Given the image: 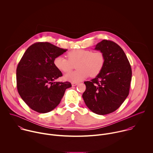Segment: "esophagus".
I'll list each match as a JSON object with an SVG mask.
<instances>
[{
  "instance_id": "obj_1",
  "label": "esophagus",
  "mask_w": 153,
  "mask_h": 153,
  "mask_svg": "<svg viewBox=\"0 0 153 153\" xmlns=\"http://www.w3.org/2000/svg\"><path fill=\"white\" fill-rule=\"evenodd\" d=\"M71 85H72V86H76V85H78V83H71Z\"/></svg>"
}]
</instances>
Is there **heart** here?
Masks as SVG:
<instances>
[{
	"mask_svg": "<svg viewBox=\"0 0 153 153\" xmlns=\"http://www.w3.org/2000/svg\"><path fill=\"white\" fill-rule=\"evenodd\" d=\"M68 59L63 56H58L53 59L55 67L61 72L71 71L76 64L77 70L64 76L66 80L73 83L82 81L89 76H97L102 71L105 64V56L101 51L92 52L87 49H74L67 53Z\"/></svg>",
	"mask_w": 153,
	"mask_h": 153,
	"instance_id": "b5f03b06",
	"label": "heart"
}]
</instances>
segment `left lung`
Segmentation results:
<instances>
[{
	"label": "left lung",
	"mask_w": 153,
	"mask_h": 153,
	"mask_svg": "<svg viewBox=\"0 0 153 153\" xmlns=\"http://www.w3.org/2000/svg\"><path fill=\"white\" fill-rule=\"evenodd\" d=\"M105 56L101 72L91 81H86L82 97L94 113L104 115L114 112L129 94L131 68L122 48L112 41L103 39L96 45Z\"/></svg>",
	"instance_id": "1"
}]
</instances>
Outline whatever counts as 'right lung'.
Wrapping results in <instances>:
<instances>
[{
	"instance_id": "obj_1",
	"label": "right lung",
	"mask_w": 153,
	"mask_h": 153,
	"mask_svg": "<svg viewBox=\"0 0 153 153\" xmlns=\"http://www.w3.org/2000/svg\"><path fill=\"white\" fill-rule=\"evenodd\" d=\"M67 50L48 42H37L26 50L17 67V88L21 98L32 110L47 113L60 103L69 82H54L62 74L53 64L55 57Z\"/></svg>"
}]
</instances>
